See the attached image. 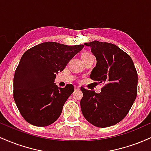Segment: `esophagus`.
I'll list each match as a JSON object with an SVG mask.
<instances>
[{
	"mask_svg": "<svg viewBox=\"0 0 151 151\" xmlns=\"http://www.w3.org/2000/svg\"><path fill=\"white\" fill-rule=\"evenodd\" d=\"M74 89H75V90H79V89H80V87H79V86H74Z\"/></svg>",
	"mask_w": 151,
	"mask_h": 151,
	"instance_id": "esophagus-1",
	"label": "esophagus"
}]
</instances>
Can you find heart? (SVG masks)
I'll use <instances>...</instances> for the list:
<instances>
[{
    "label": "heart",
    "instance_id": "b5f03b06",
    "mask_svg": "<svg viewBox=\"0 0 151 151\" xmlns=\"http://www.w3.org/2000/svg\"><path fill=\"white\" fill-rule=\"evenodd\" d=\"M89 56H92V55L89 52H84L82 54V55H81V58L83 59L84 58H86V57H89Z\"/></svg>",
    "mask_w": 151,
    "mask_h": 151
}]
</instances>
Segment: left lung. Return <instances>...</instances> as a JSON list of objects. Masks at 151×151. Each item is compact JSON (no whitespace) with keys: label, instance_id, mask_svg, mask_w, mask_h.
I'll return each mask as SVG.
<instances>
[{"label":"left lung","instance_id":"left-lung-1","mask_svg":"<svg viewBox=\"0 0 151 151\" xmlns=\"http://www.w3.org/2000/svg\"><path fill=\"white\" fill-rule=\"evenodd\" d=\"M96 57V67L90 78L104 86L101 93L81 87V112L85 119L99 128L120 122L129 112L137 96L138 74L131 57L111 43H84Z\"/></svg>","mask_w":151,"mask_h":151}]
</instances>
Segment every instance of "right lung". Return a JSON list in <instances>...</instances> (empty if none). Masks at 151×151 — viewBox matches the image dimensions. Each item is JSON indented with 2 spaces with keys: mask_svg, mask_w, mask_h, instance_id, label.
<instances>
[{
  "mask_svg": "<svg viewBox=\"0 0 151 151\" xmlns=\"http://www.w3.org/2000/svg\"><path fill=\"white\" fill-rule=\"evenodd\" d=\"M83 47L46 42L22 55L13 78V98L27 122L44 127L58 120L74 88L71 84L58 87L54 80Z\"/></svg>",
  "mask_w": 151,
  "mask_h": 151,
  "instance_id": "right-lung-1",
  "label": "right lung"
}]
</instances>
